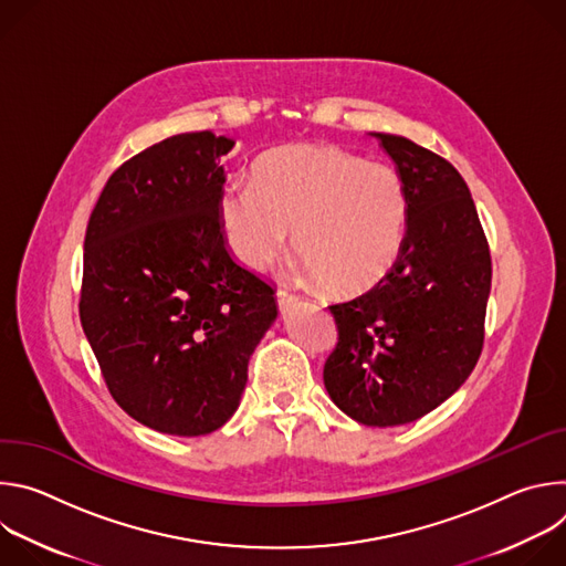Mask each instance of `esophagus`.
I'll return each instance as SVG.
<instances>
[{"label": "esophagus", "mask_w": 566, "mask_h": 566, "mask_svg": "<svg viewBox=\"0 0 566 566\" xmlns=\"http://www.w3.org/2000/svg\"><path fill=\"white\" fill-rule=\"evenodd\" d=\"M275 297H277V306H280V311H284V308H289L295 300H297V295H293L286 286H282V289H277V293H275Z\"/></svg>", "instance_id": "esophagus-1"}]
</instances>
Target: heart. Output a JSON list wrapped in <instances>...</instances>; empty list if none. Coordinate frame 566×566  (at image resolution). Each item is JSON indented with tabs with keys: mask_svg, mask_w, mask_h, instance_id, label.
<instances>
[{
	"mask_svg": "<svg viewBox=\"0 0 566 566\" xmlns=\"http://www.w3.org/2000/svg\"><path fill=\"white\" fill-rule=\"evenodd\" d=\"M217 208L239 264L269 269L293 230L306 271L336 295L363 293L391 271L410 210L394 168L315 143L269 151L253 168V186L226 181Z\"/></svg>",
	"mask_w": 566,
	"mask_h": 566,
	"instance_id": "obj_1",
	"label": "heart"
}]
</instances>
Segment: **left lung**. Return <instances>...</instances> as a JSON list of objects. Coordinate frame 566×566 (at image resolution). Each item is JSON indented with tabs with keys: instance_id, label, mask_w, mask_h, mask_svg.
I'll return each instance as SVG.
<instances>
[{
	"instance_id": "1",
	"label": "left lung",
	"mask_w": 566,
	"mask_h": 566,
	"mask_svg": "<svg viewBox=\"0 0 566 566\" xmlns=\"http://www.w3.org/2000/svg\"><path fill=\"white\" fill-rule=\"evenodd\" d=\"M374 138L408 192L406 241L374 289L329 306L338 345L322 376L347 417L389 428L439 408L474 369L493 266L454 166L406 136Z\"/></svg>"
}]
</instances>
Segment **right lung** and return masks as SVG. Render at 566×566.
<instances>
[{"label": "right lung", "mask_w": 566, "mask_h": 566, "mask_svg": "<svg viewBox=\"0 0 566 566\" xmlns=\"http://www.w3.org/2000/svg\"><path fill=\"white\" fill-rule=\"evenodd\" d=\"M212 132L160 140L109 177L90 217L80 322L118 406L175 437L219 430L277 317L275 291L228 253Z\"/></svg>", "instance_id": "right-lung-1"}]
</instances>
